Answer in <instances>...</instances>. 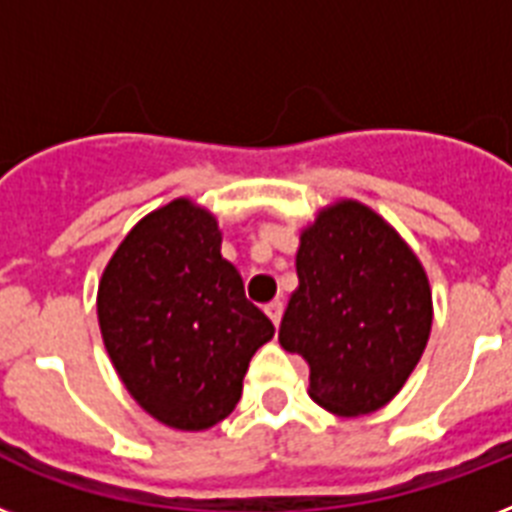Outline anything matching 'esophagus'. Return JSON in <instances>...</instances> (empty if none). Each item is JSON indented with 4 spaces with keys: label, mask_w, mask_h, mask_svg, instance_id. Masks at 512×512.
Wrapping results in <instances>:
<instances>
[{
    "label": "esophagus",
    "mask_w": 512,
    "mask_h": 512,
    "mask_svg": "<svg viewBox=\"0 0 512 512\" xmlns=\"http://www.w3.org/2000/svg\"><path fill=\"white\" fill-rule=\"evenodd\" d=\"M265 313H268V319L273 321V327H279L281 324V316H284V305L276 300V303H268L265 305Z\"/></svg>",
    "instance_id": "obj_1"
}]
</instances>
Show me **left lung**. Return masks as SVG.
Masks as SVG:
<instances>
[{"instance_id":"1","label":"left lung","mask_w":512,"mask_h":512,"mask_svg":"<svg viewBox=\"0 0 512 512\" xmlns=\"http://www.w3.org/2000/svg\"><path fill=\"white\" fill-rule=\"evenodd\" d=\"M300 287L279 342L311 366V398L361 417L404 388L428 345L433 297L409 244L361 201L329 204L300 233Z\"/></svg>"}]
</instances>
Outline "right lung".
<instances>
[{"instance_id": "obj_1", "label": "right lung", "mask_w": 512, "mask_h": 512, "mask_svg": "<svg viewBox=\"0 0 512 512\" xmlns=\"http://www.w3.org/2000/svg\"><path fill=\"white\" fill-rule=\"evenodd\" d=\"M220 244L215 215L175 199L124 236L98 287L100 335L116 374L175 430L225 420L255 350L273 337Z\"/></svg>"}]
</instances>
